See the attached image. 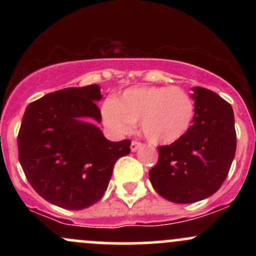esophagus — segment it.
I'll use <instances>...</instances> for the list:
<instances>
[{
    "instance_id": "1",
    "label": "esophagus",
    "mask_w": 256,
    "mask_h": 256,
    "mask_svg": "<svg viewBox=\"0 0 256 256\" xmlns=\"http://www.w3.org/2000/svg\"><path fill=\"white\" fill-rule=\"evenodd\" d=\"M140 146H142V144H140V142H137V140H132V142H131V146H130L131 152H137L138 149L140 148Z\"/></svg>"
}]
</instances>
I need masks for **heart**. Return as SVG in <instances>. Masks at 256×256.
Listing matches in <instances>:
<instances>
[{"instance_id": "obj_1", "label": "heart", "mask_w": 256, "mask_h": 256, "mask_svg": "<svg viewBox=\"0 0 256 256\" xmlns=\"http://www.w3.org/2000/svg\"><path fill=\"white\" fill-rule=\"evenodd\" d=\"M194 116L195 102L179 86L130 88L102 106L104 126L114 136L131 134L140 120L143 134L158 144H171L184 137Z\"/></svg>"}]
</instances>
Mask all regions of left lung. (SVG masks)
Returning <instances> with one entry per match:
<instances>
[{
    "label": "left lung",
    "instance_id": "obj_1",
    "mask_svg": "<svg viewBox=\"0 0 256 256\" xmlns=\"http://www.w3.org/2000/svg\"><path fill=\"white\" fill-rule=\"evenodd\" d=\"M192 91V128L177 142L158 146V164L149 171L155 192L174 204H194L218 192L236 152L231 104L204 88Z\"/></svg>",
    "mask_w": 256,
    "mask_h": 256
}]
</instances>
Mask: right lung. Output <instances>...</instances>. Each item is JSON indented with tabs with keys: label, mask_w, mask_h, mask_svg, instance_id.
Masks as SVG:
<instances>
[{
	"label": "right lung",
	"mask_w": 256,
	"mask_h": 256,
	"mask_svg": "<svg viewBox=\"0 0 256 256\" xmlns=\"http://www.w3.org/2000/svg\"><path fill=\"white\" fill-rule=\"evenodd\" d=\"M100 85L66 88L26 107L18 136L28 183L52 204L79 210L101 200L113 167L130 152L128 140L112 142L101 122Z\"/></svg>",
	"instance_id": "1"
}]
</instances>
